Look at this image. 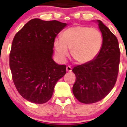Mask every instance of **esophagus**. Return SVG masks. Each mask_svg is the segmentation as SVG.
<instances>
[{
    "mask_svg": "<svg viewBox=\"0 0 127 127\" xmlns=\"http://www.w3.org/2000/svg\"><path fill=\"white\" fill-rule=\"evenodd\" d=\"M66 69L67 72H72V67H71L70 66H67Z\"/></svg>",
    "mask_w": 127,
    "mask_h": 127,
    "instance_id": "esophagus-1",
    "label": "esophagus"
}]
</instances>
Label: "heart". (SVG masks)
<instances>
[{"mask_svg": "<svg viewBox=\"0 0 127 127\" xmlns=\"http://www.w3.org/2000/svg\"><path fill=\"white\" fill-rule=\"evenodd\" d=\"M103 43L102 35L96 29L76 25L67 29L61 38L55 39L53 45L57 57L64 61L71 55L77 63L85 64L93 61L100 51Z\"/></svg>", "mask_w": 127, "mask_h": 127, "instance_id": "heart-1", "label": "heart"}]
</instances>
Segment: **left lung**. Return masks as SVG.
Listing matches in <instances>:
<instances>
[{
    "instance_id": "8db88e82",
    "label": "left lung",
    "mask_w": 127,
    "mask_h": 127,
    "mask_svg": "<svg viewBox=\"0 0 127 127\" xmlns=\"http://www.w3.org/2000/svg\"><path fill=\"white\" fill-rule=\"evenodd\" d=\"M98 22L103 38L99 53L89 63L72 69L76 75L73 93L83 104L97 102L106 97L114 88L119 72L120 49L117 37L101 21Z\"/></svg>"
}]
</instances>
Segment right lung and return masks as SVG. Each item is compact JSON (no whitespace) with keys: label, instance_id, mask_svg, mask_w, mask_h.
<instances>
[{"label":"right lung","instance_id":"add662e5","mask_svg":"<svg viewBox=\"0 0 127 127\" xmlns=\"http://www.w3.org/2000/svg\"><path fill=\"white\" fill-rule=\"evenodd\" d=\"M66 23L58 21L30 20L15 35L10 53L12 80L27 100L44 104L50 100L54 87L66 74V65L52 59L55 37Z\"/></svg>","mask_w":127,"mask_h":127}]
</instances>
